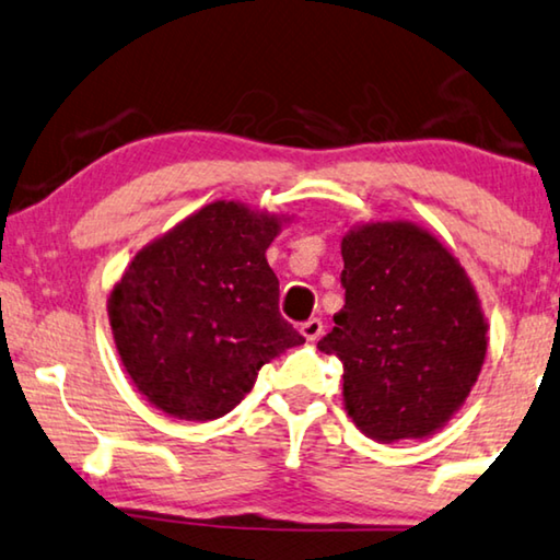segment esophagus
I'll return each instance as SVG.
<instances>
[{
	"label": "esophagus",
	"instance_id": "34e87169",
	"mask_svg": "<svg viewBox=\"0 0 560 560\" xmlns=\"http://www.w3.org/2000/svg\"><path fill=\"white\" fill-rule=\"evenodd\" d=\"M302 334L308 341H316L324 334V322L322 319H308L302 324Z\"/></svg>",
	"mask_w": 560,
	"mask_h": 560
}]
</instances>
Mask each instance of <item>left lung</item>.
Masks as SVG:
<instances>
[{"label": "left lung", "instance_id": "8db88e82", "mask_svg": "<svg viewBox=\"0 0 560 560\" xmlns=\"http://www.w3.org/2000/svg\"><path fill=\"white\" fill-rule=\"evenodd\" d=\"M345 308L319 341L345 364V407L380 442L428 438L478 380L488 324L460 261L415 223L341 238Z\"/></svg>", "mask_w": 560, "mask_h": 560}]
</instances>
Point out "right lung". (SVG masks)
<instances>
[{"instance_id":"right-lung-1","label":"right lung","mask_w":560,"mask_h":560,"mask_svg":"<svg viewBox=\"0 0 560 560\" xmlns=\"http://www.w3.org/2000/svg\"><path fill=\"white\" fill-rule=\"evenodd\" d=\"M279 231L277 215L215 200L138 252L115 283V347L158 410L223 417L266 362L304 345L279 314V279L266 261Z\"/></svg>"}]
</instances>
